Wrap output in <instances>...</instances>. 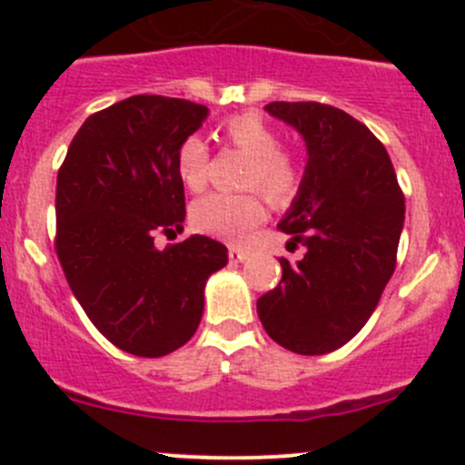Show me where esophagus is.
Here are the masks:
<instances>
[{"instance_id":"esophagus-1","label":"esophagus","mask_w":465,"mask_h":465,"mask_svg":"<svg viewBox=\"0 0 465 465\" xmlns=\"http://www.w3.org/2000/svg\"><path fill=\"white\" fill-rule=\"evenodd\" d=\"M247 250H241V247H229V261L232 262H238V261H245L247 259Z\"/></svg>"}]
</instances>
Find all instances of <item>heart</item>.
<instances>
[{
  "label": "heart",
  "mask_w": 465,
  "mask_h": 465,
  "mask_svg": "<svg viewBox=\"0 0 465 465\" xmlns=\"http://www.w3.org/2000/svg\"><path fill=\"white\" fill-rule=\"evenodd\" d=\"M223 134L242 154L252 157L245 186L259 189L274 206H285L302 189V163L292 150L281 145V133L256 112L229 116ZM209 148L200 137H186L177 150V171L186 189L203 191L206 184ZM265 200L260 193H211L191 206V223L198 232L223 241H242L265 220Z\"/></svg>",
  "instance_id": "1"
}]
</instances>
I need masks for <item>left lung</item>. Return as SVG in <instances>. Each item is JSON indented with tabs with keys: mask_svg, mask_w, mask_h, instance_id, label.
Returning a JSON list of instances; mask_svg holds the SVG:
<instances>
[{
	"mask_svg": "<svg viewBox=\"0 0 465 465\" xmlns=\"http://www.w3.org/2000/svg\"><path fill=\"white\" fill-rule=\"evenodd\" d=\"M306 139L302 189L279 223L302 261L281 256L279 285L256 302L267 335L299 355L344 346L376 311L396 270L405 195L387 148L344 110L323 103L265 105Z\"/></svg>",
	"mask_w": 465,
	"mask_h": 465,
	"instance_id": "1",
	"label": "left lung"
}]
</instances>
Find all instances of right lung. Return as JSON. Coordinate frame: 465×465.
<instances>
[{
	"mask_svg": "<svg viewBox=\"0 0 465 465\" xmlns=\"http://www.w3.org/2000/svg\"><path fill=\"white\" fill-rule=\"evenodd\" d=\"M204 105L139 94L87 116L55 184V254L89 322L125 353L162 358L193 337L204 285L227 265V247L191 236L159 250L157 233L182 232V142Z\"/></svg>",
	"mask_w": 465,
	"mask_h": 465,
	"instance_id": "add662e5",
	"label": "right lung"
}]
</instances>
